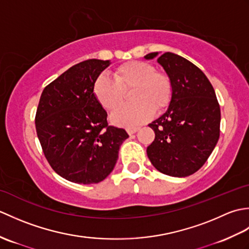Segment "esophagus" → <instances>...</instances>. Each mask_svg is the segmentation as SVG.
<instances>
[{
    "instance_id": "obj_1",
    "label": "esophagus",
    "mask_w": 249,
    "mask_h": 249,
    "mask_svg": "<svg viewBox=\"0 0 249 249\" xmlns=\"http://www.w3.org/2000/svg\"><path fill=\"white\" fill-rule=\"evenodd\" d=\"M140 128L139 127H131V128H127V133L128 135H133L135 133H137Z\"/></svg>"
}]
</instances>
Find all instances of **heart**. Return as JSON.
Instances as JSON below:
<instances>
[{"label": "heart", "instance_id": "1", "mask_svg": "<svg viewBox=\"0 0 249 249\" xmlns=\"http://www.w3.org/2000/svg\"><path fill=\"white\" fill-rule=\"evenodd\" d=\"M113 78L99 75L93 83V94L106 110H113L124 100V92L133 89L135 103L115 109L111 122L123 127H135L149 121L154 110H165L173 97V84L166 72L156 71L147 62L130 61L118 66Z\"/></svg>", "mask_w": 249, "mask_h": 249}]
</instances>
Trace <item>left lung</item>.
Returning a JSON list of instances; mask_svg holds the SVG:
<instances>
[{"instance_id":"left-lung-1","label":"left lung","mask_w":249,"mask_h":249,"mask_svg":"<svg viewBox=\"0 0 249 249\" xmlns=\"http://www.w3.org/2000/svg\"><path fill=\"white\" fill-rule=\"evenodd\" d=\"M157 62L171 78L173 97L166 113L149 124L155 139L146 154L160 172L188 177L204 165L219 139V104L209 79L192 62L171 52L158 56Z\"/></svg>"}]
</instances>
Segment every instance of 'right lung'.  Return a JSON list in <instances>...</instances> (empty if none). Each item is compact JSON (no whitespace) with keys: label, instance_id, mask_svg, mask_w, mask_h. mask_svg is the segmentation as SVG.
Here are the masks:
<instances>
[{"label":"right lung","instance_id":"add662e5","mask_svg":"<svg viewBox=\"0 0 249 249\" xmlns=\"http://www.w3.org/2000/svg\"><path fill=\"white\" fill-rule=\"evenodd\" d=\"M109 61L87 60L47 86L38 103L35 127L46 160L63 178L95 184L107 178L128 134L108 125L107 112L93 94V83Z\"/></svg>","mask_w":249,"mask_h":249}]
</instances>
